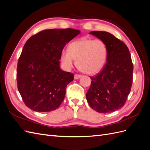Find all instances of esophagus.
<instances>
[{"label": "esophagus", "mask_w": 150, "mask_h": 150, "mask_svg": "<svg viewBox=\"0 0 150 150\" xmlns=\"http://www.w3.org/2000/svg\"><path fill=\"white\" fill-rule=\"evenodd\" d=\"M81 77V75H80V74H75L74 75V79H78L80 78Z\"/></svg>", "instance_id": "1"}]
</instances>
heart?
I'll return each instance as SVG.
<instances>
[{"label": "heart", "mask_w": 150, "mask_h": 150, "mask_svg": "<svg viewBox=\"0 0 150 150\" xmlns=\"http://www.w3.org/2000/svg\"><path fill=\"white\" fill-rule=\"evenodd\" d=\"M108 55L106 45L103 40L80 39L71 42L67 50L61 54L62 65L69 69L76 60L78 69L87 74H94L100 71L105 65Z\"/></svg>", "instance_id": "heart-1"}]
</instances>
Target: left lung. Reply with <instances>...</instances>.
Masks as SVG:
<instances>
[{"mask_svg": "<svg viewBox=\"0 0 150 150\" xmlns=\"http://www.w3.org/2000/svg\"><path fill=\"white\" fill-rule=\"evenodd\" d=\"M105 43L106 63L102 71L91 79L86 93L91 108L98 112L116 111L125 105L133 83V64L126 45L112 34L104 31L89 33Z\"/></svg>", "mask_w": 150, "mask_h": 150, "instance_id": "left-lung-1", "label": "left lung"}]
</instances>
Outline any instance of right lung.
<instances>
[{
    "label": "right lung",
    "mask_w": 150,
    "mask_h": 150,
    "mask_svg": "<svg viewBox=\"0 0 150 150\" xmlns=\"http://www.w3.org/2000/svg\"><path fill=\"white\" fill-rule=\"evenodd\" d=\"M80 33L74 29L39 32L27 40L17 67V88L27 107L37 112L56 110L74 74L59 67L65 45Z\"/></svg>",
    "instance_id": "obj_1"
}]
</instances>
